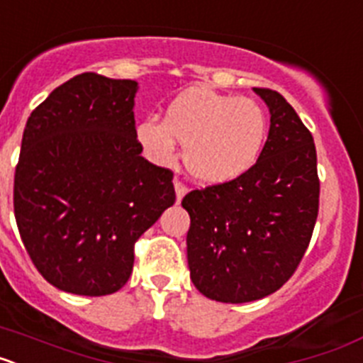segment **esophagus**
I'll return each instance as SVG.
<instances>
[{
    "mask_svg": "<svg viewBox=\"0 0 363 363\" xmlns=\"http://www.w3.org/2000/svg\"><path fill=\"white\" fill-rule=\"evenodd\" d=\"M174 189H176V200L182 201V198L187 194V185L184 182H179V179H174Z\"/></svg>",
    "mask_w": 363,
    "mask_h": 363,
    "instance_id": "34e87169",
    "label": "esophagus"
}]
</instances>
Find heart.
I'll return each instance as SVG.
<instances>
[{
    "label": "heart",
    "instance_id": "b5f03b06",
    "mask_svg": "<svg viewBox=\"0 0 363 363\" xmlns=\"http://www.w3.org/2000/svg\"><path fill=\"white\" fill-rule=\"evenodd\" d=\"M136 136L162 165L174 162L176 142L182 143L189 172L205 184H221L255 165L267 138V116L251 98L192 86L172 99L163 121L145 118Z\"/></svg>",
    "mask_w": 363,
    "mask_h": 363
}]
</instances>
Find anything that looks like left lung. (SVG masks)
Instances as JSON below:
<instances>
[{"label": "left lung", "instance_id": "obj_1", "mask_svg": "<svg viewBox=\"0 0 363 363\" xmlns=\"http://www.w3.org/2000/svg\"><path fill=\"white\" fill-rule=\"evenodd\" d=\"M255 92L271 112L267 142L255 165L182 200L191 216L192 284L223 303L259 300L280 289L300 265L318 218L313 134L284 96L258 86Z\"/></svg>", "mask_w": 363, "mask_h": 363}]
</instances>
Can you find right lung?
I'll use <instances>...</instances> for the list:
<instances>
[{
  "label": "right lung",
  "mask_w": 363,
  "mask_h": 363,
  "mask_svg": "<svg viewBox=\"0 0 363 363\" xmlns=\"http://www.w3.org/2000/svg\"><path fill=\"white\" fill-rule=\"evenodd\" d=\"M133 79L83 72L32 111L14 174L19 236L65 293L120 291L134 243L176 201L172 171L140 156Z\"/></svg>",
  "instance_id": "right-lung-1"
}]
</instances>
